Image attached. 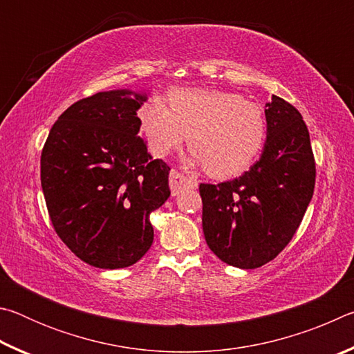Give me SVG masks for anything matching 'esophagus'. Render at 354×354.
Masks as SVG:
<instances>
[{"label": "esophagus", "instance_id": "esophagus-1", "mask_svg": "<svg viewBox=\"0 0 354 354\" xmlns=\"http://www.w3.org/2000/svg\"><path fill=\"white\" fill-rule=\"evenodd\" d=\"M183 185H196V179L185 176L183 173H179L176 170L170 171V189H171V195H178L179 190L183 189Z\"/></svg>", "mask_w": 354, "mask_h": 354}]
</instances>
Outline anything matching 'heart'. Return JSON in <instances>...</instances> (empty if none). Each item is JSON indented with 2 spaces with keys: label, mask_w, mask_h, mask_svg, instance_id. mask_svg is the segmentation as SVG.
Listing matches in <instances>:
<instances>
[{
  "label": "heart",
  "mask_w": 354,
  "mask_h": 354,
  "mask_svg": "<svg viewBox=\"0 0 354 354\" xmlns=\"http://www.w3.org/2000/svg\"><path fill=\"white\" fill-rule=\"evenodd\" d=\"M142 133L159 158L181 148L189 137L195 164L214 178L234 176L257 158L267 136L259 104L215 88H176L170 109L154 98L142 109Z\"/></svg>",
  "instance_id": "heart-1"
}]
</instances>
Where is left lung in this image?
I'll return each instance as SVG.
<instances>
[{
  "label": "left lung",
  "mask_w": 354,
  "mask_h": 354,
  "mask_svg": "<svg viewBox=\"0 0 354 354\" xmlns=\"http://www.w3.org/2000/svg\"><path fill=\"white\" fill-rule=\"evenodd\" d=\"M257 162L232 181L200 184L207 247L227 266L257 268L292 241L313 200L315 160L301 113L273 95Z\"/></svg>",
  "instance_id": "1"
}]
</instances>
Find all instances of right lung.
<instances>
[{
	"instance_id": "right-lung-1",
	"label": "right lung",
	"mask_w": 354,
	"mask_h": 354,
	"mask_svg": "<svg viewBox=\"0 0 354 354\" xmlns=\"http://www.w3.org/2000/svg\"><path fill=\"white\" fill-rule=\"evenodd\" d=\"M147 93L98 92L65 111L48 134L40 181L57 236L88 266L115 270L153 243L149 215L170 196V167L139 136Z\"/></svg>"
}]
</instances>
